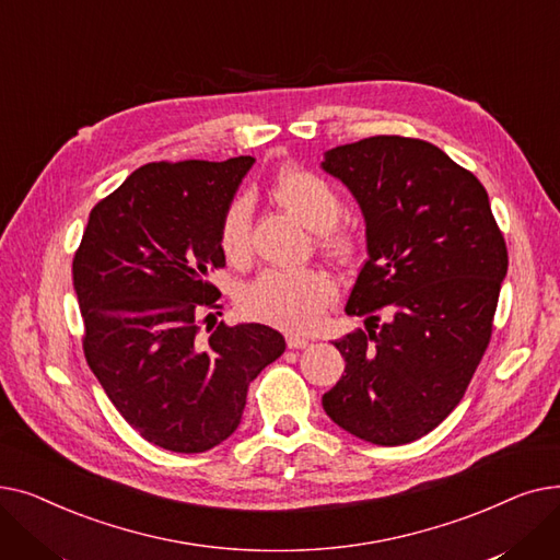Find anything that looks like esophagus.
<instances>
[{"mask_svg":"<svg viewBox=\"0 0 560 560\" xmlns=\"http://www.w3.org/2000/svg\"><path fill=\"white\" fill-rule=\"evenodd\" d=\"M285 342H288L290 349H304V347H308V340L302 338V336H295V334H288Z\"/></svg>","mask_w":560,"mask_h":560,"instance_id":"esophagus-1","label":"esophagus"}]
</instances>
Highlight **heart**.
Segmentation results:
<instances>
[{
	"label": "heart",
	"instance_id": "obj_1",
	"mask_svg": "<svg viewBox=\"0 0 560 560\" xmlns=\"http://www.w3.org/2000/svg\"><path fill=\"white\" fill-rule=\"evenodd\" d=\"M272 197L308 229L319 231L322 243L327 247L336 252L351 247L349 231L338 226L342 199L319 174L285 167L275 176ZM249 224L252 209L247 199H235L220 222V247L229 258L238 260L247 256ZM336 281L322 270H268L243 290L241 308L245 315L268 322V325L288 331H306L325 317L336 300Z\"/></svg>",
	"mask_w": 560,
	"mask_h": 560
}]
</instances>
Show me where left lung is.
Listing matches in <instances>:
<instances>
[{
  "label": "left lung",
  "instance_id": "8db88e82",
  "mask_svg": "<svg viewBox=\"0 0 560 560\" xmlns=\"http://www.w3.org/2000/svg\"><path fill=\"white\" fill-rule=\"evenodd\" d=\"M319 167L357 199L368 243L345 306L368 331L334 342L345 374L322 406L365 443H413L458 406L490 342L504 235L481 182L431 142L374 136L334 147Z\"/></svg>",
  "mask_w": 560,
  "mask_h": 560
}]
</instances>
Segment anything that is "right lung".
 Masks as SVG:
<instances>
[{
    "label": "right lung",
    "instance_id": "1",
    "mask_svg": "<svg viewBox=\"0 0 560 560\" xmlns=\"http://www.w3.org/2000/svg\"><path fill=\"white\" fill-rule=\"evenodd\" d=\"M254 163L138 167L91 211L74 254L88 365L120 416L176 454L213 450L238 429L249 384L285 349L256 322L197 338L220 298L209 281L224 265L220 222Z\"/></svg>",
    "mask_w": 560,
    "mask_h": 560
}]
</instances>
